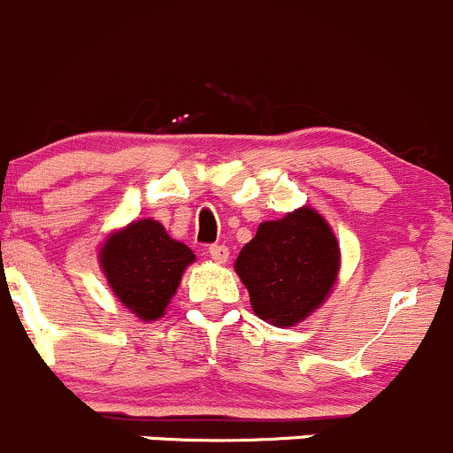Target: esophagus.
<instances>
[{"label": "esophagus", "instance_id": "esophagus-1", "mask_svg": "<svg viewBox=\"0 0 453 453\" xmlns=\"http://www.w3.org/2000/svg\"><path fill=\"white\" fill-rule=\"evenodd\" d=\"M210 256H212V260H217V263H227V258H230V250L226 248V245H210Z\"/></svg>", "mask_w": 453, "mask_h": 453}]
</instances>
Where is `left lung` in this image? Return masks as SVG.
I'll list each match as a JSON object with an SVG mask.
<instances>
[{"label":"left lung","mask_w":453,"mask_h":453,"mask_svg":"<svg viewBox=\"0 0 453 453\" xmlns=\"http://www.w3.org/2000/svg\"><path fill=\"white\" fill-rule=\"evenodd\" d=\"M254 313L273 326H294L311 315L337 280L340 245L313 208L265 221L234 263Z\"/></svg>","instance_id":"left-lung-1"}]
</instances>
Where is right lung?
I'll use <instances>...</instances> for the list:
<instances>
[{"mask_svg": "<svg viewBox=\"0 0 453 453\" xmlns=\"http://www.w3.org/2000/svg\"><path fill=\"white\" fill-rule=\"evenodd\" d=\"M116 298L144 322L159 319L180 287L193 250L171 239L153 219H140L111 232L98 254Z\"/></svg>", "mask_w": 453, "mask_h": 453, "instance_id": "obj_1", "label": "right lung"}]
</instances>
